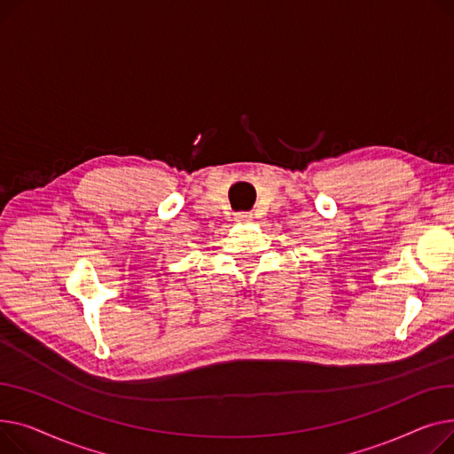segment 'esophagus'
<instances>
[{
	"label": "esophagus",
	"instance_id": "obj_1",
	"mask_svg": "<svg viewBox=\"0 0 454 454\" xmlns=\"http://www.w3.org/2000/svg\"><path fill=\"white\" fill-rule=\"evenodd\" d=\"M253 218V215H249V212H238V215H234V222L238 223H246Z\"/></svg>",
	"mask_w": 454,
	"mask_h": 454
}]
</instances>
